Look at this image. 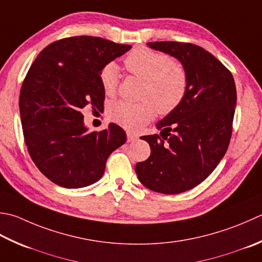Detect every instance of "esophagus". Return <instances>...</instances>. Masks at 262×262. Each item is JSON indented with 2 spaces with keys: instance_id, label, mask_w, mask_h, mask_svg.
Segmentation results:
<instances>
[{
  "instance_id": "obj_1",
  "label": "esophagus",
  "mask_w": 262,
  "mask_h": 262,
  "mask_svg": "<svg viewBox=\"0 0 262 262\" xmlns=\"http://www.w3.org/2000/svg\"><path fill=\"white\" fill-rule=\"evenodd\" d=\"M137 135L134 134V133H130V132H127V141L128 142H134L137 140Z\"/></svg>"
}]
</instances>
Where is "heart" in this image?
<instances>
[{
    "instance_id": "b5f03b06",
    "label": "heart",
    "mask_w": 262,
    "mask_h": 262,
    "mask_svg": "<svg viewBox=\"0 0 262 262\" xmlns=\"http://www.w3.org/2000/svg\"><path fill=\"white\" fill-rule=\"evenodd\" d=\"M128 73L143 80L140 103L117 101L107 107V116L128 129H140L153 119L156 109L168 115L182 103L187 93V71L179 61L148 48H136L124 60ZM100 83L104 93L115 95L119 84V67L107 62L100 70Z\"/></svg>"
}]
</instances>
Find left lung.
I'll use <instances>...</instances> for the list:
<instances>
[{
  "instance_id": "left-lung-1",
  "label": "left lung",
  "mask_w": 262,
  "mask_h": 262,
  "mask_svg": "<svg viewBox=\"0 0 262 262\" xmlns=\"http://www.w3.org/2000/svg\"><path fill=\"white\" fill-rule=\"evenodd\" d=\"M151 49L176 58L188 76L187 93L157 124L160 135L142 136L151 147L137 162L140 182L151 191L178 194L202 183L226 153L233 130L236 87L220 61L198 45L150 42Z\"/></svg>"
}]
</instances>
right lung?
Listing matches in <instances>:
<instances>
[{
    "instance_id": "obj_1",
    "label": "right lung",
    "mask_w": 262,
    "mask_h": 262,
    "mask_svg": "<svg viewBox=\"0 0 262 262\" xmlns=\"http://www.w3.org/2000/svg\"><path fill=\"white\" fill-rule=\"evenodd\" d=\"M132 49L93 36L51 43L30 66L20 90L26 146L44 176L66 188L92 185L103 176L107 158L126 142L116 124L90 132L81 109H103L100 70Z\"/></svg>"
}]
</instances>
